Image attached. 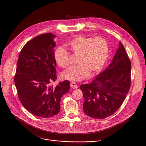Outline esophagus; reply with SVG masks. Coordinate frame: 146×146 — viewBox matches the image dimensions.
Returning <instances> with one entry per match:
<instances>
[{
    "mask_svg": "<svg viewBox=\"0 0 146 146\" xmlns=\"http://www.w3.org/2000/svg\"><path fill=\"white\" fill-rule=\"evenodd\" d=\"M70 87L73 89H77L78 88V86L76 84V83L74 82H70Z\"/></svg>",
    "mask_w": 146,
    "mask_h": 146,
    "instance_id": "obj_1",
    "label": "esophagus"
}]
</instances>
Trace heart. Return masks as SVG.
Returning <instances> with one entry per match:
<instances>
[{
	"instance_id": "b5f03b06",
	"label": "heart",
	"mask_w": 146,
	"mask_h": 146,
	"mask_svg": "<svg viewBox=\"0 0 146 146\" xmlns=\"http://www.w3.org/2000/svg\"><path fill=\"white\" fill-rule=\"evenodd\" d=\"M72 55L77 56V65L64 72V79L80 81L86 78L89 73L93 74L99 72L105 64L109 54L107 41L101 37H92L77 35L66 44ZM57 64L66 68L70 64L69 53L61 47L56 48L54 54Z\"/></svg>"
}]
</instances>
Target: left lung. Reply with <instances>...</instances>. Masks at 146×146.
Wrapping results in <instances>:
<instances>
[{"label":"left lung","instance_id":"1","mask_svg":"<svg viewBox=\"0 0 146 146\" xmlns=\"http://www.w3.org/2000/svg\"><path fill=\"white\" fill-rule=\"evenodd\" d=\"M131 73V61L120 41L108 68L99 73L90 84L80 86L84 99V113L98 119L113 114L120 108L129 92Z\"/></svg>","mask_w":146,"mask_h":146}]
</instances>
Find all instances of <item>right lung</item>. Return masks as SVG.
<instances>
[{
  "instance_id": "right-lung-1",
  "label": "right lung",
  "mask_w": 146,
  "mask_h": 146,
  "mask_svg": "<svg viewBox=\"0 0 146 146\" xmlns=\"http://www.w3.org/2000/svg\"><path fill=\"white\" fill-rule=\"evenodd\" d=\"M55 37L51 33L41 34L27 42L20 52L14 77L22 105L31 114L42 118L59 112L60 99L70 90L68 80L50 86L56 79Z\"/></svg>"
}]
</instances>
